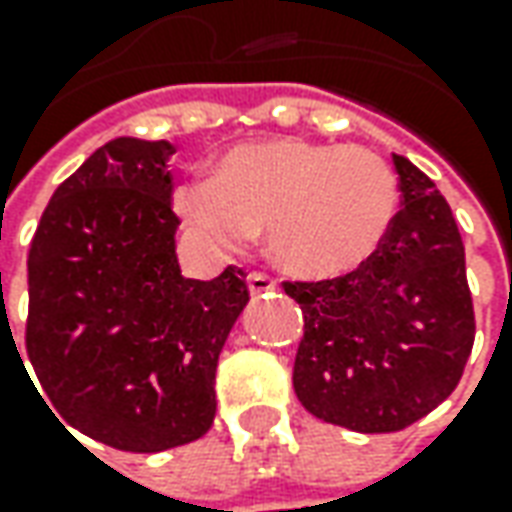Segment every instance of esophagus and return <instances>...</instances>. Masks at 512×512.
Returning <instances> with one entry per match:
<instances>
[{
    "label": "esophagus",
    "instance_id": "obj_1",
    "mask_svg": "<svg viewBox=\"0 0 512 512\" xmlns=\"http://www.w3.org/2000/svg\"><path fill=\"white\" fill-rule=\"evenodd\" d=\"M274 289H277V283H274L269 274H260V272L249 274V294H252V297L269 294V291H274Z\"/></svg>",
    "mask_w": 512,
    "mask_h": 512
}]
</instances>
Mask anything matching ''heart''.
I'll return each instance as SVG.
<instances>
[{
    "label": "heart",
    "instance_id": "b5f03b06",
    "mask_svg": "<svg viewBox=\"0 0 512 512\" xmlns=\"http://www.w3.org/2000/svg\"><path fill=\"white\" fill-rule=\"evenodd\" d=\"M195 232L240 249L266 226V252L297 280L357 272L385 243L399 212V181L365 147L283 135L223 152L206 178L172 192Z\"/></svg>",
    "mask_w": 512,
    "mask_h": 512
}]
</instances>
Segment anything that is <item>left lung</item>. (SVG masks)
Returning a JSON list of instances; mask_svg holds the SVG:
<instances>
[{"label":"left lung","instance_id":"left-lung-1","mask_svg":"<svg viewBox=\"0 0 512 512\" xmlns=\"http://www.w3.org/2000/svg\"><path fill=\"white\" fill-rule=\"evenodd\" d=\"M402 209L357 272L283 283L303 309L294 394L323 422L391 433L431 414L459 385L473 348L465 246L448 201L394 155Z\"/></svg>","mask_w":512,"mask_h":512}]
</instances>
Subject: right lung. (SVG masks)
<instances>
[{"label": "right lung", "instance_id": "add662e5", "mask_svg": "<svg viewBox=\"0 0 512 512\" xmlns=\"http://www.w3.org/2000/svg\"><path fill=\"white\" fill-rule=\"evenodd\" d=\"M172 152L130 135L98 147L53 192L27 257V357L56 419L130 453L212 428L218 357L249 303L235 266L181 274Z\"/></svg>", "mask_w": 512, "mask_h": 512}]
</instances>
